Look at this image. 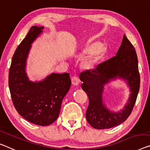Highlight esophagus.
<instances>
[{"label":"esophagus","instance_id":"34e87169","mask_svg":"<svg viewBox=\"0 0 150 150\" xmlns=\"http://www.w3.org/2000/svg\"><path fill=\"white\" fill-rule=\"evenodd\" d=\"M71 80H72V84L74 86H78L80 84V80L77 76H73Z\"/></svg>","mask_w":150,"mask_h":150}]
</instances>
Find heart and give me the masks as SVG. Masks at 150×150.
Masks as SVG:
<instances>
[{
    "label": "heart",
    "mask_w": 150,
    "mask_h": 150,
    "mask_svg": "<svg viewBox=\"0 0 150 150\" xmlns=\"http://www.w3.org/2000/svg\"><path fill=\"white\" fill-rule=\"evenodd\" d=\"M107 50L100 43H94L86 45L81 50V56H88L84 61V67L86 70L93 71L98 67L103 60Z\"/></svg>",
    "instance_id": "b5f03b06"
}]
</instances>
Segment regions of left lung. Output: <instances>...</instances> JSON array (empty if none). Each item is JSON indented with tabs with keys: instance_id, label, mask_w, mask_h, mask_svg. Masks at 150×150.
Returning <instances> with one entry per match:
<instances>
[{
	"instance_id": "left-lung-1",
	"label": "left lung",
	"mask_w": 150,
	"mask_h": 150,
	"mask_svg": "<svg viewBox=\"0 0 150 150\" xmlns=\"http://www.w3.org/2000/svg\"><path fill=\"white\" fill-rule=\"evenodd\" d=\"M121 78L127 82L130 95L124 109L119 112L108 110L102 102L104 85L111 79ZM81 87L88 96L86 118L93 127L109 129L123 123L132 111L139 90L138 60L133 45L124 35L116 56L99 64L95 70L80 73Z\"/></svg>"
}]
</instances>
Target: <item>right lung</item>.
Returning <instances> with one entry per match:
<instances>
[{"mask_svg":"<svg viewBox=\"0 0 150 150\" xmlns=\"http://www.w3.org/2000/svg\"><path fill=\"white\" fill-rule=\"evenodd\" d=\"M43 27L33 26L14 54L8 74V86L15 108L31 123L47 126L59 116L62 100L70 90L69 73L55 74L40 82L29 80L25 72L31 43Z\"/></svg>","mask_w":150,"mask_h":150,"instance_id":"right-lung-1","label":"right lung"}]
</instances>
